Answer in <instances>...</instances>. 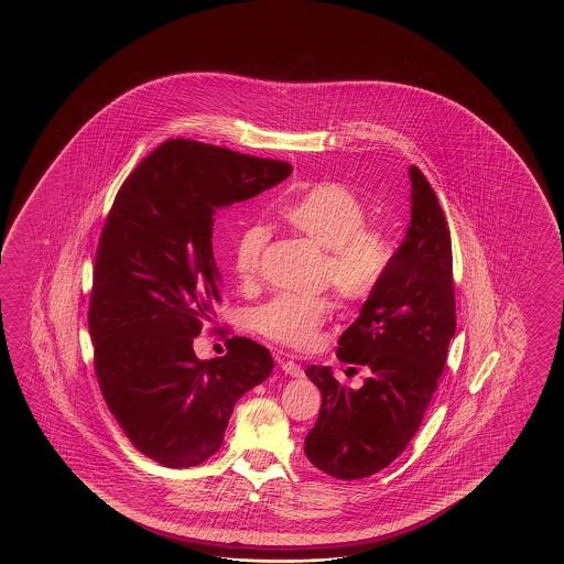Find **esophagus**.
<instances>
[{"instance_id": "obj_1", "label": "esophagus", "mask_w": 564, "mask_h": 564, "mask_svg": "<svg viewBox=\"0 0 564 564\" xmlns=\"http://www.w3.org/2000/svg\"><path fill=\"white\" fill-rule=\"evenodd\" d=\"M280 367H282V371L290 375V377H302V375H304L302 367H300L299 362H294V360L280 359Z\"/></svg>"}]
</instances>
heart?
I'll list each match as a JSON object with an SVG mask.
<instances>
[{
  "mask_svg": "<svg viewBox=\"0 0 564 564\" xmlns=\"http://www.w3.org/2000/svg\"><path fill=\"white\" fill-rule=\"evenodd\" d=\"M280 216L290 228L326 252L324 284L335 288L338 299L359 304L371 299L389 268L391 250L381 229L369 224V205L343 183L324 181L288 202ZM268 231L262 226L246 229L236 243L234 265L241 282L250 284L260 272ZM335 304L328 296L280 294L253 314L260 335L284 347L308 350L318 343Z\"/></svg>",
  "mask_w": 564,
  "mask_h": 564,
  "instance_id": "heart-1",
  "label": "heart"
}]
</instances>
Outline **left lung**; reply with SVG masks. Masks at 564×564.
I'll use <instances>...</instances> for the list:
<instances>
[{
    "instance_id": "8db88e82",
    "label": "left lung",
    "mask_w": 564,
    "mask_h": 564,
    "mask_svg": "<svg viewBox=\"0 0 564 564\" xmlns=\"http://www.w3.org/2000/svg\"><path fill=\"white\" fill-rule=\"evenodd\" d=\"M411 226L359 318L338 338L336 357L369 372L360 389L338 383L328 367L306 375L323 405L304 454L338 479L387 468L420 430L456 333L452 238L435 192L415 165Z\"/></svg>"
}]
</instances>
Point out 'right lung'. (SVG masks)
Returning a JSON list of instances; mask_svg holds the SVG:
<instances>
[{"label":"right lung","instance_id":"1","mask_svg":"<svg viewBox=\"0 0 564 564\" xmlns=\"http://www.w3.org/2000/svg\"><path fill=\"white\" fill-rule=\"evenodd\" d=\"M292 173L290 163L169 139L120 185L96 250L88 330L110 413L143 454L167 468L214 456L236 401L274 367L243 336L199 360L193 338L221 304L214 216Z\"/></svg>","mask_w":564,"mask_h":564}]
</instances>
